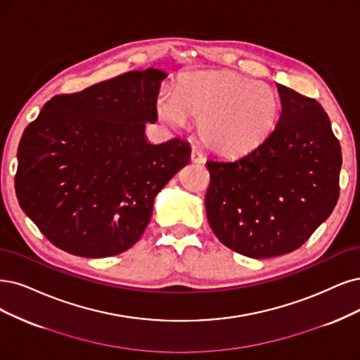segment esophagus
I'll list each match as a JSON object with an SVG mask.
<instances>
[{
	"label": "esophagus",
	"instance_id": "1",
	"mask_svg": "<svg viewBox=\"0 0 360 360\" xmlns=\"http://www.w3.org/2000/svg\"><path fill=\"white\" fill-rule=\"evenodd\" d=\"M191 162L193 163H203L205 162L203 153L198 148H195V146H193V150H191Z\"/></svg>",
	"mask_w": 360,
	"mask_h": 360
}]
</instances>
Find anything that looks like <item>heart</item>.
I'll list each match as a JSON object with an SVG mask.
<instances>
[{"label": "heart", "mask_w": 360, "mask_h": 360, "mask_svg": "<svg viewBox=\"0 0 360 360\" xmlns=\"http://www.w3.org/2000/svg\"><path fill=\"white\" fill-rule=\"evenodd\" d=\"M158 117L182 127L188 118L200 126L207 148L224 157L255 150L274 130L281 117L277 93L234 72H197L185 77L178 91L157 99Z\"/></svg>", "instance_id": "b5f03b06"}]
</instances>
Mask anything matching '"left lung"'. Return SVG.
Instances as JSON below:
<instances>
[{
	"label": "left lung",
	"instance_id": "8db88e82",
	"mask_svg": "<svg viewBox=\"0 0 360 360\" xmlns=\"http://www.w3.org/2000/svg\"><path fill=\"white\" fill-rule=\"evenodd\" d=\"M277 87L283 110L271 135L233 162H206L212 231L227 248L257 259L302 246L340 195L341 146L323 106Z\"/></svg>",
	"mask_w": 360,
	"mask_h": 360
}]
</instances>
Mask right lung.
Returning <instances> with one entry per match:
<instances>
[{"instance_id":"add662e5","label":"right lung","mask_w":360,"mask_h":360,"mask_svg":"<svg viewBox=\"0 0 360 360\" xmlns=\"http://www.w3.org/2000/svg\"><path fill=\"white\" fill-rule=\"evenodd\" d=\"M165 78L148 68L56 95L25 129L16 195L56 248L84 258L127 250L148 225L154 197L188 165L185 141L151 145L143 135L158 118Z\"/></svg>"}]
</instances>
